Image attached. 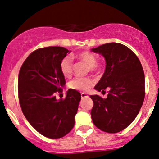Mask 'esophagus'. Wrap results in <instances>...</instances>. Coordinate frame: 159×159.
<instances>
[{
  "mask_svg": "<svg viewBox=\"0 0 159 159\" xmlns=\"http://www.w3.org/2000/svg\"><path fill=\"white\" fill-rule=\"evenodd\" d=\"M88 97V95H87L85 93H81V98H86Z\"/></svg>",
  "mask_w": 159,
  "mask_h": 159,
  "instance_id": "1",
  "label": "esophagus"
}]
</instances>
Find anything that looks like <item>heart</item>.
Segmentation results:
<instances>
[{"mask_svg":"<svg viewBox=\"0 0 159 159\" xmlns=\"http://www.w3.org/2000/svg\"><path fill=\"white\" fill-rule=\"evenodd\" d=\"M78 59L83 61L89 67L91 71L95 72L98 70L97 67V56L93 53L88 51L82 52L76 56ZM74 62L72 58L70 56H65L60 61V71L65 78H70L73 74ZM94 84L93 79L90 77L85 78H74L69 83L68 87L73 90L78 92H85L89 91Z\"/></svg>","mask_w":159,"mask_h":159,"instance_id":"1","label":"heart"}]
</instances>
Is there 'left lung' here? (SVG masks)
I'll return each instance as SVG.
<instances>
[{
    "instance_id": "left-lung-1",
    "label": "left lung",
    "mask_w": 159,
    "mask_h": 159,
    "mask_svg": "<svg viewBox=\"0 0 159 159\" xmlns=\"http://www.w3.org/2000/svg\"><path fill=\"white\" fill-rule=\"evenodd\" d=\"M106 61L104 74L94 89H110L107 98L90 95L94 105L92 122L107 133H117L134 120L145 97V76L137 56L129 48L119 43H109L92 49Z\"/></svg>"
}]
</instances>
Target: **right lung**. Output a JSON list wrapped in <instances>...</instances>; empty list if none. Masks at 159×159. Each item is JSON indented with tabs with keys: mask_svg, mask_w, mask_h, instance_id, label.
I'll return each mask as SVG.
<instances>
[{
	"mask_svg": "<svg viewBox=\"0 0 159 159\" xmlns=\"http://www.w3.org/2000/svg\"><path fill=\"white\" fill-rule=\"evenodd\" d=\"M70 52L61 46L38 49L19 70L18 94L22 113L32 127L49 138H61L72 130L81 100L80 92L71 89L65 99L55 96L65 85L59 65Z\"/></svg>",
	"mask_w": 159,
	"mask_h": 159,
	"instance_id": "add662e5",
	"label": "right lung"
}]
</instances>
